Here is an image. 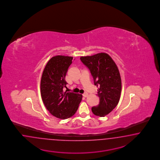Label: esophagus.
<instances>
[{"mask_svg": "<svg viewBox=\"0 0 160 160\" xmlns=\"http://www.w3.org/2000/svg\"><path fill=\"white\" fill-rule=\"evenodd\" d=\"M82 96L84 97H87L88 96V94H87V92H85V93H84L82 94Z\"/></svg>", "mask_w": 160, "mask_h": 160, "instance_id": "esophagus-1", "label": "esophagus"}]
</instances>
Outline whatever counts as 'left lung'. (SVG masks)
I'll use <instances>...</instances> for the list:
<instances>
[{"label":"left lung","mask_w":160,"mask_h":160,"mask_svg":"<svg viewBox=\"0 0 160 160\" xmlns=\"http://www.w3.org/2000/svg\"><path fill=\"white\" fill-rule=\"evenodd\" d=\"M92 75L94 85L98 88L97 96L100 102L92 107V113L104 117L118 104L121 92V80L118 68L112 58L105 53L80 58Z\"/></svg>","instance_id":"obj_1"}]
</instances>
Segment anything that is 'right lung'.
Here are the masks:
<instances>
[{"mask_svg": "<svg viewBox=\"0 0 160 160\" xmlns=\"http://www.w3.org/2000/svg\"><path fill=\"white\" fill-rule=\"evenodd\" d=\"M73 57L54 56L44 68L40 92L44 104L50 113L60 119L70 118L77 112L82 95L63 92L68 84L65 77Z\"/></svg>", "mask_w": 160, "mask_h": 160, "instance_id": "1", "label": "right lung"}]
</instances>
